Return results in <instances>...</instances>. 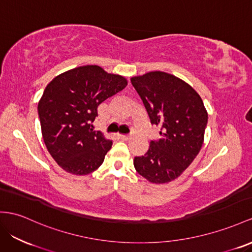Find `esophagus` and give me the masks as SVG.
Here are the masks:
<instances>
[{
	"mask_svg": "<svg viewBox=\"0 0 252 252\" xmlns=\"http://www.w3.org/2000/svg\"><path fill=\"white\" fill-rule=\"evenodd\" d=\"M121 140H130L132 138L131 135H118Z\"/></svg>",
	"mask_w": 252,
	"mask_h": 252,
	"instance_id": "obj_1",
	"label": "esophagus"
}]
</instances>
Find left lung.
<instances>
[{"label": "left lung", "mask_w": 252, "mask_h": 252, "mask_svg": "<svg viewBox=\"0 0 252 252\" xmlns=\"http://www.w3.org/2000/svg\"><path fill=\"white\" fill-rule=\"evenodd\" d=\"M131 82L160 136L150 141L145 156L134 158L135 169L151 183L171 182L201 149L208 112L196 90L173 74L151 71L131 77Z\"/></svg>", "instance_id": "8db88e82"}]
</instances>
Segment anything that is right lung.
<instances>
[{
    "mask_svg": "<svg viewBox=\"0 0 252 252\" xmlns=\"http://www.w3.org/2000/svg\"><path fill=\"white\" fill-rule=\"evenodd\" d=\"M127 80L96 64L73 68L55 76L38 102L42 138L61 168L85 176L102 165L113 143L93 122L103 101L121 92Z\"/></svg>",
    "mask_w": 252,
    "mask_h": 252,
    "instance_id": "obj_1",
    "label": "right lung"
}]
</instances>
